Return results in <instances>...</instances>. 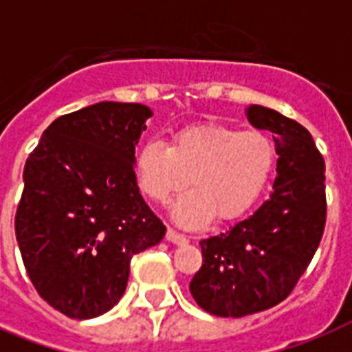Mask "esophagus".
<instances>
[{
  "instance_id": "esophagus-1",
  "label": "esophagus",
  "mask_w": 352,
  "mask_h": 352,
  "mask_svg": "<svg viewBox=\"0 0 352 352\" xmlns=\"http://www.w3.org/2000/svg\"><path fill=\"white\" fill-rule=\"evenodd\" d=\"M166 239L171 241L173 245H184V243H188L186 235L181 234V232L173 230V228H168V232H166Z\"/></svg>"
}]
</instances>
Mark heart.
I'll use <instances>...</instances> for the list:
<instances>
[{
  "instance_id": "1",
  "label": "heart",
  "mask_w": 352,
  "mask_h": 352,
  "mask_svg": "<svg viewBox=\"0 0 352 352\" xmlns=\"http://www.w3.org/2000/svg\"><path fill=\"white\" fill-rule=\"evenodd\" d=\"M274 160V146L263 133L206 122L175 133L170 146L162 140L144 144L135 175L142 193L160 204L181 192L190 177L192 190L177 201L173 217L199 226L214 214L221 221L245 214L267 186Z\"/></svg>"
}]
</instances>
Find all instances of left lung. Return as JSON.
<instances>
[{
    "label": "left lung",
    "instance_id": "8db88e82",
    "mask_svg": "<svg viewBox=\"0 0 352 352\" xmlns=\"http://www.w3.org/2000/svg\"><path fill=\"white\" fill-rule=\"evenodd\" d=\"M252 126L272 131L278 168L270 197L230 230L203 239V267L190 292L214 316L267 311L292 292L325 228V162L311 133L263 106L246 107Z\"/></svg>",
    "mask_w": 352,
    "mask_h": 352
}]
</instances>
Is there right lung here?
<instances>
[{
	"mask_svg": "<svg viewBox=\"0 0 352 352\" xmlns=\"http://www.w3.org/2000/svg\"><path fill=\"white\" fill-rule=\"evenodd\" d=\"M149 117L142 104L98 102L56 118L25 162L16 239L38 294L65 316L111 311L131 257L164 237L135 175Z\"/></svg>",
	"mask_w": 352,
	"mask_h": 352,
	"instance_id": "add662e5",
	"label": "right lung"
}]
</instances>
